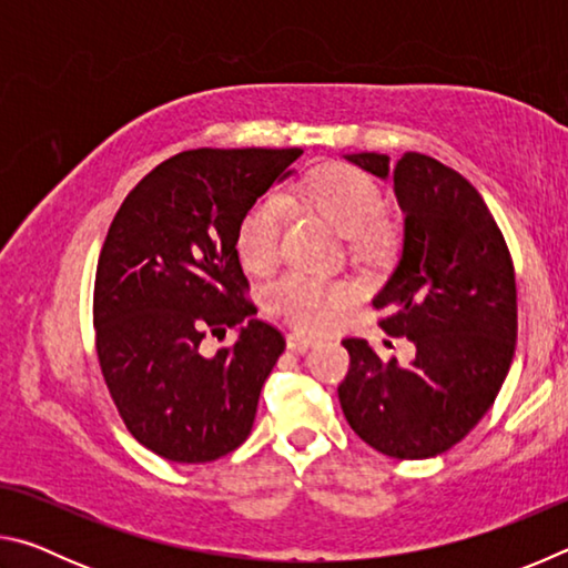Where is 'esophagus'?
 <instances>
[{
	"mask_svg": "<svg viewBox=\"0 0 568 568\" xmlns=\"http://www.w3.org/2000/svg\"><path fill=\"white\" fill-rule=\"evenodd\" d=\"M285 343H287V348H291V351L305 353L307 348H313L315 338H313V335H305V333H291V335H287Z\"/></svg>",
	"mask_w": 568,
	"mask_h": 568,
	"instance_id": "obj_1",
	"label": "esophagus"
}]
</instances>
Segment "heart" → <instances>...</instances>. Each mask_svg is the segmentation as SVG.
Here are the masks:
<instances>
[{
    "label": "heart",
    "instance_id": "1",
    "mask_svg": "<svg viewBox=\"0 0 568 568\" xmlns=\"http://www.w3.org/2000/svg\"><path fill=\"white\" fill-rule=\"evenodd\" d=\"M297 195L307 207L348 235L355 247H373L383 237L381 182L348 162H323L305 172L297 182ZM283 207L275 197H263L250 205L235 230L237 257L250 273H265L281 257ZM353 301V287L338 281L311 275H285L265 291V303L297 328H325Z\"/></svg>",
    "mask_w": 568,
    "mask_h": 568
}]
</instances>
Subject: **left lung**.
Instances as JSON below:
<instances>
[{
	"mask_svg": "<svg viewBox=\"0 0 568 568\" xmlns=\"http://www.w3.org/2000/svg\"><path fill=\"white\" fill-rule=\"evenodd\" d=\"M393 178L406 215L398 265L373 307L393 338L416 345L410 365L383 363L363 338H345L338 386L345 420L378 454L434 458L464 440L501 390L516 351V275L491 210L456 170L418 152L345 155Z\"/></svg>",
	"mask_w": 568,
	"mask_h": 568,
	"instance_id": "1",
	"label": "left lung"
}]
</instances>
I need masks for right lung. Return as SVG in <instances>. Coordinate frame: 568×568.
Segmentation results:
<instances>
[{"instance_id":"1","label":"right lung","mask_w":568,"mask_h":568,"mask_svg":"<svg viewBox=\"0 0 568 568\" xmlns=\"http://www.w3.org/2000/svg\"><path fill=\"white\" fill-rule=\"evenodd\" d=\"M301 155L180 152L142 178L112 220L94 275V345L122 423L152 454L207 464L250 436L285 338L245 297L235 230ZM227 327L239 341L205 356L204 338Z\"/></svg>"}]
</instances>
